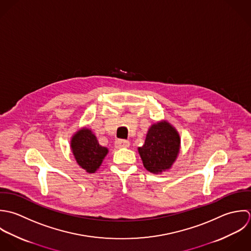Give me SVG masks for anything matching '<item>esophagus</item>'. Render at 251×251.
Here are the masks:
<instances>
[{
  "label": "esophagus",
  "mask_w": 251,
  "mask_h": 251,
  "mask_svg": "<svg viewBox=\"0 0 251 251\" xmlns=\"http://www.w3.org/2000/svg\"><path fill=\"white\" fill-rule=\"evenodd\" d=\"M130 143L128 141L125 140H117L114 143V147L115 149H122V148H129Z\"/></svg>",
  "instance_id": "esophagus-1"
}]
</instances>
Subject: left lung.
Returning <instances> with one entry per match:
<instances>
[{"label":"left lung","instance_id":"8db88e82","mask_svg":"<svg viewBox=\"0 0 251 251\" xmlns=\"http://www.w3.org/2000/svg\"><path fill=\"white\" fill-rule=\"evenodd\" d=\"M144 167L158 175L172 168L180 151V136L167 120L152 124L145 145L138 149Z\"/></svg>","mask_w":251,"mask_h":251}]
</instances>
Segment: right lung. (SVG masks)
Masks as SVG:
<instances>
[{
	"instance_id": "1",
	"label": "right lung",
	"mask_w": 251,
	"mask_h": 251,
	"mask_svg": "<svg viewBox=\"0 0 251 251\" xmlns=\"http://www.w3.org/2000/svg\"><path fill=\"white\" fill-rule=\"evenodd\" d=\"M71 150L77 165L88 174H94L100 168L108 150L99 145L91 129L83 127L71 139Z\"/></svg>"
}]
</instances>
